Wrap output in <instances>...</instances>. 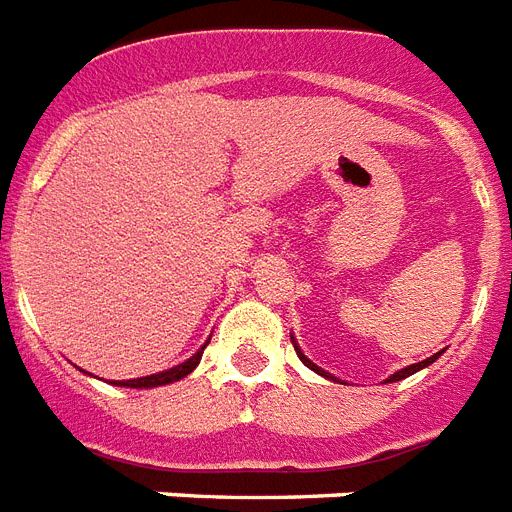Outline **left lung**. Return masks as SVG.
<instances>
[{
	"label": "left lung",
	"mask_w": 512,
	"mask_h": 512,
	"mask_svg": "<svg viewBox=\"0 0 512 512\" xmlns=\"http://www.w3.org/2000/svg\"><path fill=\"white\" fill-rule=\"evenodd\" d=\"M295 350H297V356H300V361H303L305 366H308V369H313V372H319V374H324V377H329V380H335V377H332V374H327L324 372V369H319V366L313 364L311 358H305L303 353H300V348H297L295 345ZM441 356V353H436V356H430V358H425V361H420V364H412V366H406V369H401V372H396L393 374V377H390L388 382H396V380H404V377H409V374H414V372H420V369H425V366H430L433 364V361H436V358Z\"/></svg>",
	"instance_id": "obj_1"
}]
</instances>
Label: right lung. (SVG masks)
<instances>
[{
	"label": "right lung",
	"mask_w": 512,
	"mask_h": 512,
	"mask_svg": "<svg viewBox=\"0 0 512 512\" xmlns=\"http://www.w3.org/2000/svg\"><path fill=\"white\" fill-rule=\"evenodd\" d=\"M207 348V345H204ZM204 348L199 350V353H193L188 361H183L180 366H175V369H167V372H159V374H151V377H138V380H124V382H116V385H124V388H156V385H167V382H175L180 380V377H185V374H191L196 366H199L201 361V353H204Z\"/></svg>",
	"instance_id": "add662e5"
}]
</instances>
